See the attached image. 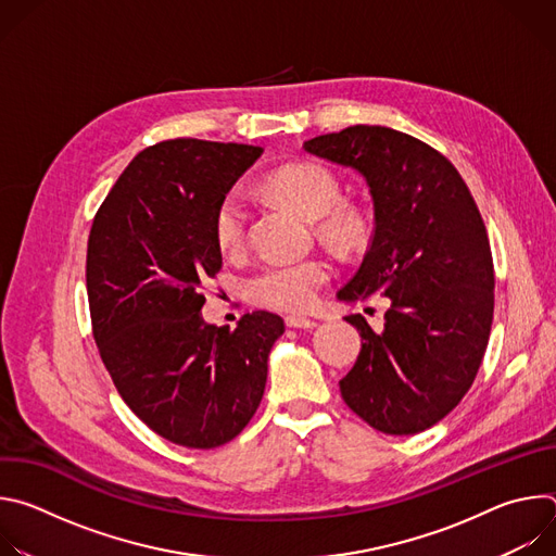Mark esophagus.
Listing matches in <instances>:
<instances>
[{
	"label": "esophagus",
	"mask_w": 556,
	"mask_h": 556,
	"mask_svg": "<svg viewBox=\"0 0 556 556\" xmlns=\"http://www.w3.org/2000/svg\"><path fill=\"white\" fill-rule=\"evenodd\" d=\"M286 326L288 328H316V321L309 319V316H303V314H290L286 316Z\"/></svg>",
	"instance_id": "esophagus-1"
}]
</instances>
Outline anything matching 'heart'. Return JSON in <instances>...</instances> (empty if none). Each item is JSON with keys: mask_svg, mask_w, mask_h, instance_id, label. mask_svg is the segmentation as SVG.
I'll return each instance as SVG.
<instances>
[{"mask_svg": "<svg viewBox=\"0 0 556 556\" xmlns=\"http://www.w3.org/2000/svg\"><path fill=\"white\" fill-rule=\"evenodd\" d=\"M264 187L307 219H323L326 216L324 228L337 240H352L354 237V222L345 213L334 211L341 202V187L330 172L314 165H290L268 174ZM247 217V204L240 193L232 191L222 198L213 219L215 242L222 251H235L242 247ZM332 264L321 257L268 264L253 275L249 281V292L255 303L270 309H305L316 299V292L332 279Z\"/></svg>", "mask_w": 556, "mask_h": 556, "instance_id": "b5f03b06", "label": "heart"}]
</instances>
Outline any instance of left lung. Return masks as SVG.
<instances>
[{
  "instance_id": "8db88e82",
  "label": "left lung",
  "mask_w": 556,
  "mask_h": 556,
  "mask_svg": "<svg viewBox=\"0 0 556 556\" xmlns=\"http://www.w3.org/2000/svg\"><path fill=\"white\" fill-rule=\"evenodd\" d=\"M303 149L354 169L374 202L371 247L337 299L380 294L389 309L382 332L348 316L363 345L343 401L382 433L427 431L464 399L489 345L495 275L478 204L440 151L399 129L352 125Z\"/></svg>"
}]
</instances>
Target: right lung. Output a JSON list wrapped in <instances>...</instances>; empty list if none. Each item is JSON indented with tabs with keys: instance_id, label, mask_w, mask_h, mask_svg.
<instances>
[{
	"instance_id": "add662e5",
	"label": "right lung",
	"mask_w": 556,
	"mask_h": 556,
	"mask_svg": "<svg viewBox=\"0 0 556 556\" xmlns=\"http://www.w3.org/2000/svg\"><path fill=\"white\" fill-rule=\"evenodd\" d=\"M262 147L176 138L142 149L101 204L88 242V299L101 358L127 407L187 446L230 442L255 416L283 334L270 312L235 330L202 319L222 268L217 204Z\"/></svg>"
}]
</instances>
